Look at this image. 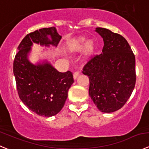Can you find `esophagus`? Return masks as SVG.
<instances>
[{
  "instance_id": "34e87169",
  "label": "esophagus",
  "mask_w": 149,
  "mask_h": 149,
  "mask_svg": "<svg viewBox=\"0 0 149 149\" xmlns=\"http://www.w3.org/2000/svg\"><path fill=\"white\" fill-rule=\"evenodd\" d=\"M79 72H76L74 73V74H73V78H74V80L78 77H79Z\"/></svg>"
}]
</instances>
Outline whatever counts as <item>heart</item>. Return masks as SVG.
<instances>
[{
	"mask_svg": "<svg viewBox=\"0 0 149 149\" xmlns=\"http://www.w3.org/2000/svg\"><path fill=\"white\" fill-rule=\"evenodd\" d=\"M66 50L70 54H77L84 50V57L88 59L93 56L95 51V44L92 40H88L85 37H78L67 42Z\"/></svg>",
	"mask_w": 149,
	"mask_h": 149,
	"instance_id": "b5f03b06",
	"label": "heart"
}]
</instances>
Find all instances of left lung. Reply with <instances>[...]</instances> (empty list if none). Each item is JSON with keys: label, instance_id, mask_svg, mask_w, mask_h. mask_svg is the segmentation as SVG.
Returning a JSON list of instances; mask_svg holds the SVG:
<instances>
[{"label": "left lung", "instance_id": "1", "mask_svg": "<svg viewBox=\"0 0 149 149\" xmlns=\"http://www.w3.org/2000/svg\"><path fill=\"white\" fill-rule=\"evenodd\" d=\"M104 40L100 55L84 67L89 77V95L99 111L111 113L125 105L135 85V58L127 41L106 28L95 29Z\"/></svg>", "mask_w": 149, "mask_h": 149}]
</instances>
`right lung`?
I'll return each instance as SVG.
<instances>
[{"label":"right lung","mask_w":149,"mask_h":149,"mask_svg":"<svg viewBox=\"0 0 149 149\" xmlns=\"http://www.w3.org/2000/svg\"><path fill=\"white\" fill-rule=\"evenodd\" d=\"M61 39L55 26L27 34L19 45L14 61V74L19 96L24 105L43 117L58 114L64 107L74 82L71 72H59L46 58L33 64L29 57L33 44L56 47Z\"/></svg>","instance_id":"obj_1"}]
</instances>
